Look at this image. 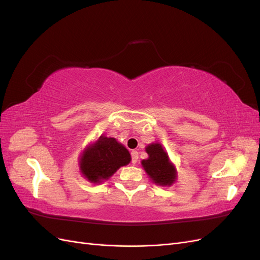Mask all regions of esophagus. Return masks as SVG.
<instances>
[{"instance_id": "obj_1", "label": "esophagus", "mask_w": 260, "mask_h": 260, "mask_svg": "<svg viewBox=\"0 0 260 260\" xmlns=\"http://www.w3.org/2000/svg\"><path fill=\"white\" fill-rule=\"evenodd\" d=\"M131 157H132V164L136 165L139 159V152L138 151H132L131 152Z\"/></svg>"}]
</instances>
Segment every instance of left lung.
I'll return each instance as SVG.
<instances>
[{"label":"left lung","mask_w":260,"mask_h":260,"mask_svg":"<svg viewBox=\"0 0 260 260\" xmlns=\"http://www.w3.org/2000/svg\"><path fill=\"white\" fill-rule=\"evenodd\" d=\"M148 155L141 161L147 176L157 185L170 186L177 180V169L171 162L168 153L158 142L151 143L145 147Z\"/></svg>","instance_id":"obj_1"}]
</instances>
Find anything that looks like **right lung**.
I'll return each instance as SVG.
<instances>
[{
    "label": "right lung",
    "mask_w": 260,
    "mask_h": 260,
    "mask_svg": "<svg viewBox=\"0 0 260 260\" xmlns=\"http://www.w3.org/2000/svg\"><path fill=\"white\" fill-rule=\"evenodd\" d=\"M131 161L129 151L115 138L101 136L86 146L79 157V170L91 183H101Z\"/></svg>",
    "instance_id": "1"
}]
</instances>
